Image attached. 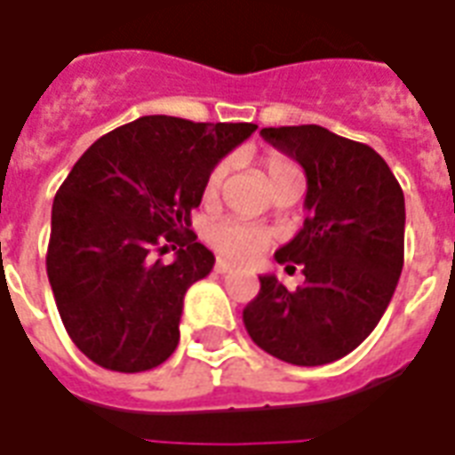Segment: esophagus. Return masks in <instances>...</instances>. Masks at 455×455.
<instances>
[{
  "mask_svg": "<svg viewBox=\"0 0 455 455\" xmlns=\"http://www.w3.org/2000/svg\"><path fill=\"white\" fill-rule=\"evenodd\" d=\"M214 270L224 275V273H231V270H234V266H231V263H227V260H217V263H214Z\"/></svg>",
  "mask_w": 455,
  "mask_h": 455,
  "instance_id": "34e87169",
  "label": "esophagus"
}]
</instances>
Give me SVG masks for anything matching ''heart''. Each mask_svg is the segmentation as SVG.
I'll return each mask as SVG.
<instances>
[{"label":"heart","instance_id":"1","mask_svg":"<svg viewBox=\"0 0 455 455\" xmlns=\"http://www.w3.org/2000/svg\"><path fill=\"white\" fill-rule=\"evenodd\" d=\"M292 170H295V165L290 160H285L283 156H270L266 160L267 185L273 180L292 172ZM224 178H227V165L221 163V165H217V168L209 172L207 185H204V195L214 197L219 188H221ZM207 241L221 258H228V260H251V258H256L267 246L270 238L256 224H248V221H241V219H221V221H217V224H212L207 228Z\"/></svg>","mask_w":455,"mask_h":455}]
</instances>
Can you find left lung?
<instances>
[{
	"label": "left lung",
	"instance_id": "8db88e82",
	"mask_svg": "<svg viewBox=\"0 0 455 455\" xmlns=\"http://www.w3.org/2000/svg\"><path fill=\"white\" fill-rule=\"evenodd\" d=\"M260 136L307 175V219L275 251L305 285L260 275L243 309L248 336L292 365H326L358 348L390 305L404 263V195L387 163L365 143L324 126H280Z\"/></svg>",
	"mask_w": 455,
	"mask_h": 455
}]
</instances>
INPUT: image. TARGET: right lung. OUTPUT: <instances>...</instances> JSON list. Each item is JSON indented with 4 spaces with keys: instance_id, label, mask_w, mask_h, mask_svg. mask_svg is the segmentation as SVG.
Returning <instances> with one entry per match:
<instances>
[{
    "instance_id": "add662e5",
    "label": "right lung",
    "mask_w": 455,
    "mask_h": 455,
    "mask_svg": "<svg viewBox=\"0 0 455 455\" xmlns=\"http://www.w3.org/2000/svg\"><path fill=\"white\" fill-rule=\"evenodd\" d=\"M256 124L140 116L84 150L58 189L45 270L68 334L107 371L140 372L178 348L189 285L214 253L189 231L209 172ZM163 240L178 247L163 264Z\"/></svg>"
}]
</instances>
